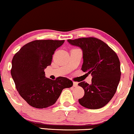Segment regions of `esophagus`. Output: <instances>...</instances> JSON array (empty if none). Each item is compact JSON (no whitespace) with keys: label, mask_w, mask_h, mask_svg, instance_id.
Segmentation results:
<instances>
[{"label":"esophagus","mask_w":134,"mask_h":134,"mask_svg":"<svg viewBox=\"0 0 134 134\" xmlns=\"http://www.w3.org/2000/svg\"><path fill=\"white\" fill-rule=\"evenodd\" d=\"M78 86V83L77 82H73V86L74 87H77Z\"/></svg>","instance_id":"esophagus-1"}]
</instances>
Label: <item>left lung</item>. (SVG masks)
Masks as SVG:
<instances>
[{"label": "left lung", "mask_w": 134, "mask_h": 134, "mask_svg": "<svg viewBox=\"0 0 134 134\" xmlns=\"http://www.w3.org/2000/svg\"><path fill=\"white\" fill-rule=\"evenodd\" d=\"M68 42L80 47L83 51L81 70L92 76V84L85 81L78 83L85 91L80 104L89 109H98L113 98L120 80V64L112 49L95 37H82Z\"/></svg>", "instance_id": "1"}]
</instances>
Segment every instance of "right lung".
<instances>
[{
    "label": "right lung",
    "instance_id": "obj_1",
    "mask_svg": "<svg viewBox=\"0 0 134 134\" xmlns=\"http://www.w3.org/2000/svg\"><path fill=\"white\" fill-rule=\"evenodd\" d=\"M64 40H36L15 53L10 73L19 95L32 107L44 108L56 103L64 88L73 86L64 77L46 78L44 69L51 65L53 55Z\"/></svg>",
    "mask_w": 134,
    "mask_h": 134
}]
</instances>
